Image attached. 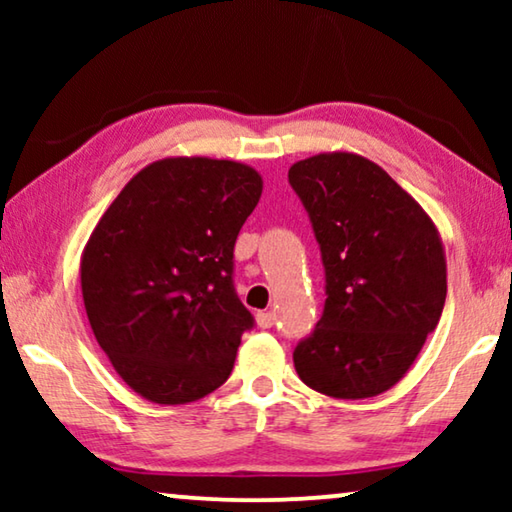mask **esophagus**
Masks as SVG:
<instances>
[{
    "mask_svg": "<svg viewBox=\"0 0 512 512\" xmlns=\"http://www.w3.org/2000/svg\"><path fill=\"white\" fill-rule=\"evenodd\" d=\"M256 324L261 328H272V326H275V314H272V312H258L256 314Z\"/></svg>",
    "mask_w": 512,
    "mask_h": 512,
    "instance_id": "34e87169",
    "label": "esophagus"
}]
</instances>
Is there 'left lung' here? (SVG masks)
Returning a JSON list of instances; mask_svg holds the SVG:
<instances>
[{"label":"left lung","instance_id":"8db88e82","mask_svg":"<svg viewBox=\"0 0 512 512\" xmlns=\"http://www.w3.org/2000/svg\"><path fill=\"white\" fill-rule=\"evenodd\" d=\"M326 270V305L293 366L331 398H373L394 387L438 326L447 296L436 223L380 165L328 151L291 165Z\"/></svg>","mask_w":512,"mask_h":512}]
</instances>
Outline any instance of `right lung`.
<instances>
[{
  "label": "right lung",
  "mask_w": 512,
  "mask_h": 512,
  "mask_svg": "<svg viewBox=\"0 0 512 512\" xmlns=\"http://www.w3.org/2000/svg\"><path fill=\"white\" fill-rule=\"evenodd\" d=\"M263 193L254 167L205 156L139 170L81 254L97 345L132 391L184 405L212 394L254 326L233 289V249Z\"/></svg>",
  "instance_id": "add662e5"
}]
</instances>
